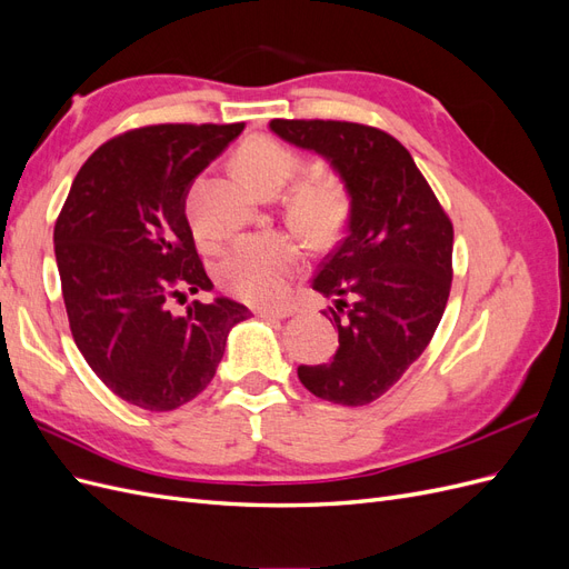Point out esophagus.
Here are the masks:
<instances>
[{
    "label": "esophagus",
    "mask_w": 569,
    "mask_h": 569,
    "mask_svg": "<svg viewBox=\"0 0 569 569\" xmlns=\"http://www.w3.org/2000/svg\"><path fill=\"white\" fill-rule=\"evenodd\" d=\"M256 316H258V318H266V320H284V318H289V316H295V308H289V306L256 308Z\"/></svg>",
    "instance_id": "34e87169"
}]
</instances>
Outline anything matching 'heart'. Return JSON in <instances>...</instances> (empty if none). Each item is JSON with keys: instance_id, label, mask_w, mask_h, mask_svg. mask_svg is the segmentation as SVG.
<instances>
[{"instance_id": "obj_1", "label": "heart", "mask_w": 569, "mask_h": 569, "mask_svg": "<svg viewBox=\"0 0 569 569\" xmlns=\"http://www.w3.org/2000/svg\"><path fill=\"white\" fill-rule=\"evenodd\" d=\"M234 168L253 189L272 194L301 168L299 153L268 134H253L237 149ZM291 226L313 242H332L351 213L349 187L332 170L301 178L284 197ZM199 237V234H197ZM301 258V247L284 232L242 237L218 266V280L232 297L253 306L282 299Z\"/></svg>"}]
</instances>
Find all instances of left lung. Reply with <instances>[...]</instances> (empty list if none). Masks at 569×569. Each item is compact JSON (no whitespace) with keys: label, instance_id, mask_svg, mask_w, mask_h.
Segmentation results:
<instances>
[{"label":"left lung","instance_id":"1","mask_svg":"<svg viewBox=\"0 0 569 569\" xmlns=\"http://www.w3.org/2000/svg\"><path fill=\"white\" fill-rule=\"evenodd\" d=\"M270 130L330 161L351 194L347 237L313 278V289L335 299L339 349L330 363L299 366V380L322 401L372 403L435 337L451 291L453 226L408 149L385 130L284 118Z\"/></svg>","mask_w":569,"mask_h":569}]
</instances>
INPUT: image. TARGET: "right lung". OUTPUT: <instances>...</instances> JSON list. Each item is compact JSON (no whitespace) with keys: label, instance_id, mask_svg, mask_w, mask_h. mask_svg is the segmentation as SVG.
Instances as JSON below:
<instances>
[{"label":"right lung","instance_id":"right-lung-1","mask_svg":"<svg viewBox=\"0 0 569 569\" xmlns=\"http://www.w3.org/2000/svg\"><path fill=\"white\" fill-rule=\"evenodd\" d=\"M244 123L147 126L82 163L54 226L68 322L82 358L120 399L176 410L213 380L232 327L251 316L213 289L184 216L189 187Z\"/></svg>","mask_w":569,"mask_h":569}]
</instances>
